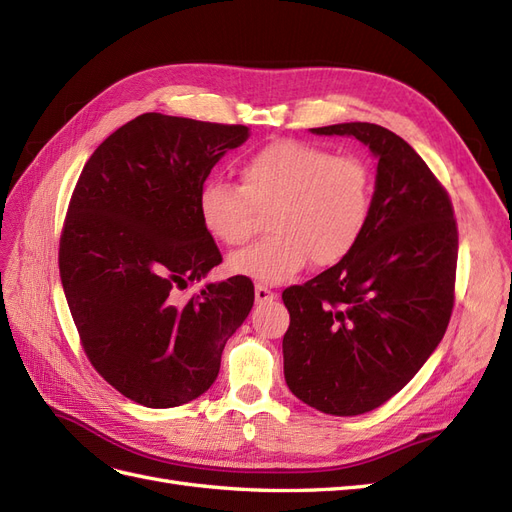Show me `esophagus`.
<instances>
[{
	"label": "esophagus",
	"instance_id": "obj_1",
	"mask_svg": "<svg viewBox=\"0 0 512 512\" xmlns=\"http://www.w3.org/2000/svg\"><path fill=\"white\" fill-rule=\"evenodd\" d=\"M254 294H256V301H258V303H269V301L277 299V292H273V290H271L269 286H265V284H256Z\"/></svg>",
	"mask_w": 512,
	"mask_h": 512
}]
</instances>
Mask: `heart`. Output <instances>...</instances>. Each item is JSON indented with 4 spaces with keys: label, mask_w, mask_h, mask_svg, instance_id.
<instances>
[{
    "label": "heart",
    "mask_w": 512,
    "mask_h": 512,
    "mask_svg": "<svg viewBox=\"0 0 512 512\" xmlns=\"http://www.w3.org/2000/svg\"><path fill=\"white\" fill-rule=\"evenodd\" d=\"M241 185L209 179L198 190V218L228 247L250 241L258 213L273 235L228 258V271L282 284L314 260L333 267L359 245L374 205V175L359 156H337L303 141H275L245 158Z\"/></svg>",
    "instance_id": "obj_1"
}]
</instances>
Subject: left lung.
I'll return each mask as SVG.
<instances>
[{
	"mask_svg": "<svg viewBox=\"0 0 512 512\" xmlns=\"http://www.w3.org/2000/svg\"><path fill=\"white\" fill-rule=\"evenodd\" d=\"M312 132L365 143L378 175L352 254L282 292L284 376L307 406L356 416L404 389L442 342L455 305L457 220L444 185L395 132L365 121Z\"/></svg>",
	"mask_w": 512,
	"mask_h": 512,
	"instance_id": "obj_1",
	"label": "left lung"
}]
</instances>
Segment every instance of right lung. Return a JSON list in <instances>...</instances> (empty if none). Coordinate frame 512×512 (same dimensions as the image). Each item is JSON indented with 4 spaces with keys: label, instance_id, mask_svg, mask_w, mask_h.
<instances>
[{
    "label": "right lung",
    "instance_id": "obj_1",
    "mask_svg": "<svg viewBox=\"0 0 512 512\" xmlns=\"http://www.w3.org/2000/svg\"><path fill=\"white\" fill-rule=\"evenodd\" d=\"M245 126L145 113L91 153L59 239V275L89 363L147 408H175L218 378L254 305L250 277L188 288L222 262L196 198Z\"/></svg>",
    "mask_w": 512,
    "mask_h": 512
}]
</instances>
